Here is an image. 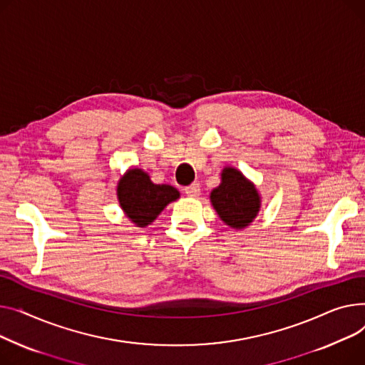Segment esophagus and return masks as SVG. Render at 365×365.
Instances as JSON below:
<instances>
[{
    "mask_svg": "<svg viewBox=\"0 0 365 365\" xmlns=\"http://www.w3.org/2000/svg\"><path fill=\"white\" fill-rule=\"evenodd\" d=\"M184 192L188 197H197L199 192H200V187L197 184H191V185L184 188Z\"/></svg>",
    "mask_w": 365,
    "mask_h": 365,
    "instance_id": "obj_1",
    "label": "esophagus"
}]
</instances>
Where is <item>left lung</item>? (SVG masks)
<instances>
[{
	"mask_svg": "<svg viewBox=\"0 0 365 365\" xmlns=\"http://www.w3.org/2000/svg\"><path fill=\"white\" fill-rule=\"evenodd\" d=\"M210 202L220 218L231 228L247 227L261 207L256 187L235 168H224L221 184L210 192Z\"/></svg>",
	"mask_w": 365,
	"mask_h": 365,
	"instance_id": "obj_1",
	"label": "left lung"
}]
</instances>
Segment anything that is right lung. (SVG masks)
<instances>
[{"instance_id":"obj_1","label":"right lung","mask_w":365,"mask_h":365,"mask_svg":"<svg viewBox=\"0 0 365 365\" xmlns=\"http://www.w3.org/2000/svg\"><path fill=\"white\" fill-rule=\"evenodd\" d=\"M180 197V191L168 184H153L143 169L133 168L119 180L118 200L137 227L152 224L159 213Z\"/></svg>"}]
</instances>
